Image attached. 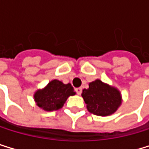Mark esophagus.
<instances>
[{"label":"esophagus","instance_id":"obj_1","mask_svg":"<svg viewBox=\"0 0 149 149\" xmlns=\"http://www.w3.org/2000/svg\"><path fill=\"white\" fill-rule=\"evenodd\" d=\"M75 90H76V92H77L78 95H80L81 92H82V88H76Z\"/></svg>","mask_w":149,"mask_h":149}]
</instances>
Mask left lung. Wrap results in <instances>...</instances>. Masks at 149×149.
I'll return each mask as SVG.
<instances>
[{"label":"left lung","mask_w":149,"mask_h":149,"mask_svg":"<svg viewBox=\"0 0 149 149\" xmlns=\"http://www.w3.org/2000/svg\"><path fill=\"white\" fill-rule=\"evenodd\" d=\"M88 89H83L82 97L89 113L97 116H108L114 113L123 102L120 90L100 79L88 84Z\"/></svg>","instance_id":"8db88e82"}]
</instances>
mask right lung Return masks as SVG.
I'll return each instance as SVG.
<instances>
[{
    "instance_id": "right-lung-1",
    "label": "right lung",
    "mask_w": 149,
    "mask_h": 149,
    "mask_svg": "<svg viewBox=\"0 0 149 149\" xmlns=\"http://www.w3.org/2000/svg\"><path fill=\"white\" fill-rule=\"evenodd\" d=\"M75 94L70 83L64 84L58 79H53L44 88L35 92L34 100L39 108L46 112H52L61 109L68 97Z\"/></svg>"
}]
</instances>
